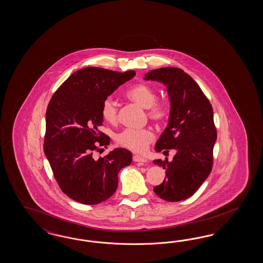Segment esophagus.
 <instances>
[{
    "label": "esophagus",
    "instance_id": "obj_1",
    "mask_svg": "<svg viewBox=\"0 0 263 263\" xmlns=\"http://www.w3.org/2000/svg\"><path fill=\"white\" fill-rule=\"evenodd\" d=\"M133 161L136 162V163H138L139 165H143L144 163L147 162V160L145 159V158H143L142 156H139V155H134V156H133Z\"/></svg>",
    "mask_w": 263,
    "mask_h": 263
}]
</instances>
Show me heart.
I'll use <instances>...</instances> for the list:
<instances>
[{"instance_id": "b5f03b06", "label": "heart", "mask_w": 263, "mask_h": 263, "mask_svg": "<svg viewBox=\"0 0 263 263\" xmlns=\"http://www.w3.org/2000/svg\"><path fill=\"white\" fill-rule=\"evenodd\" d=\"M128 99L147 109V117L157 124L165 123L170 118V109L163 102H158L157 93L146 84H136L125 93ZM101 117L106 122L116 124L118 121V107L111 98H106L101 105ZM155 139L154 132L149 128H127L116 137V141L121 146L132 152H143Z\"/></svg>"}]
</instances>
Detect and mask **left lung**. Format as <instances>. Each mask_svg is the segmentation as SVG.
<instances>
[{"label":"left lung","instance_id":"1","mask_svg":"<svg viewBox=\"0 0 263 263\" xmlns=\"http://www.w3.org/2000/svg\"><path fill=\"white\" fill-rule=\"evenodd\" d=\"M144 80L167 86L171 101L167 127L160 136L155 151L175 149L173 161L154 160L166 170V178L153 190L161 199L179 201L198 191L213 166L217 139L213 109L199 85L176 67H162L145 74Z\"/></svg>","mask_w":263,"mask_h":263}]
</instances>
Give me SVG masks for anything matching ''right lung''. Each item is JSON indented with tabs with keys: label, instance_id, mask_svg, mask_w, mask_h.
Masks as SVG:
<instances>
[{
	"label": "right lung",
	"instance_id": "right-lung-1",
	"mask_svg": "<svg viewBox=\"0 0 263 263\" xmlns=\"http://www.w3.org/2000/svg\"><path fill=\"white\" fill-rule=\"evenodd\" d=\"M135 75L134 70L86 67L65 80L48 104L43 149L61 190L70 199L89 205L109 199L120 170L131 164L132 153L125 148L98 159L92 154L110 143V137L98 130L102 102Z\"/></svg>",
	"mask_w": 263,
	"mask_h": 263
}]
</instances>
